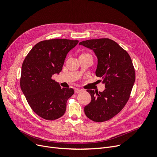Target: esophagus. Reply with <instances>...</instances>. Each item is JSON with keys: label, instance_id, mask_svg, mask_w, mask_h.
Returning a JSON list of instances; mask_svg holds the SVG:
<instances>
[{"label": "esophagus", "instance_id": "1", "mask_svg": "<svg viewBox=\"0 0 157 157\" xmlns=\"http://www.w3.org/2000/svg\"><path fill=\"white\" fill-rule=\"evenodd\" d=\"M82 91H83V90H82L81 89H78V88H76V89H75V93H76V94H78V93H80V92H81Z\"/></svg>", "mask_w": 157, "mask_h": 157}]
</instances>
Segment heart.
Masks as SVG:
<instances>
[{
	"label": "heart",
	"mask_w": 157,
	"mask_h": 157,
	"mask_svg": "<svg viewBox=\"0 0 157 157\" xmlns=\"http://www.w3.org/2000/svg\"><path fill=\"white\" fill-rule=\"evenodd\" d=\"M90 55V54L86 53H82L80 56H85V55Z\"/></svg>",
	"instance_id": "obj_1"
}]
</instances>
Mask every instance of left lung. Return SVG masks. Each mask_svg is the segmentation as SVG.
<instances>
[{"mask_svg":"<svg viewBox=\"0 0 157 157\" xmlns=\"http://www.w3.org/2000/svg\"><path fill=\"white\" fill-rule=\"evenodd\" d=\"M94 50L98 58L95 72L105 89L102 92L86 91L92 97L85 113L95 122H104L116 116L127 103L136 79L135 69L129 54L115 41L102 38L79 43Z\"/></svg>","mask_w":157,"mask_h":157,"instance_id":"obj_1","label":"left lung"}]
</instances>
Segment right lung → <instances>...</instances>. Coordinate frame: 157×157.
<instances>
[{"label":"right lung","mask_w":157,"mask_h":157,"mask_svg":"<svg viewBox=\"0 0 157 157\" xmlns=\"http://www.w3.org/2000/svg\"><path fill=\"white\" fill-rule=\"evenodd\" d=\"M78 42L66 39L40 41L23 62L20 87L31 109L40 118L54 120L65 112L67 101L74 91L62 88L52 76L62 71L67 54Z\"/></svg>","instance_id":"add662e5"}]
</instances>
